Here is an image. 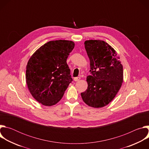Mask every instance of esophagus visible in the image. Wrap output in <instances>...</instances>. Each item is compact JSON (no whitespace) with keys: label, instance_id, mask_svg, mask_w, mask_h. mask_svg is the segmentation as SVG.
<instances>
[{"label":"esophagus","instance_id":"34e87169","mask_svg":"<svg viewBox=\"0 0 149 149\" xmlns=\"http://www.w3.org/2000/svg\"><path fill=\"white\" fill-rule=\"evenodd\" d=\"M80 77H75L74 78V80L75 81H78L79 79H80Z\"/></svg>","mask_w":149,"mask_h":149}]
</instances>
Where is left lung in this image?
Listing matches in <instances>:
<instances>
[{
  "label": "left lung",
  "mask_w": 149,
  "mask_h": 149,
  "mask_svg": "<svg viewBox=\"0 0 149 149\" xmlns=\"http://www.w3.org/2000/svg\"><path fill=\"white\" fill-rule=\"evenodd\" d=\"M90 61L88 88L81 95L88 105L101 108L110 103L123 81V65L115 50L105 42L89 40L84 42Z\"/></svg>",
  "instance_id": "1"
}]
</instances>
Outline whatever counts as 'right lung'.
Returning <instances> with one entry per match:
<instances>
[{
  "mask_svg": "<svg viewBox=\"0 0 149 149\" xmlns=\"http://www.w3.org/2000/svg\"><path fill=\"white\" fill-rule=\"evenodd\" d=\"M74 46L72 41H49L29 59L26 81L31 94L39 103L47 106L55 105L72 81L67 59Z\"/></svg>",
  "mask_w": 149,
  "mask_h": 149,
  "instance_id": "1",
  "label": "right lung"
}]
</instances>
